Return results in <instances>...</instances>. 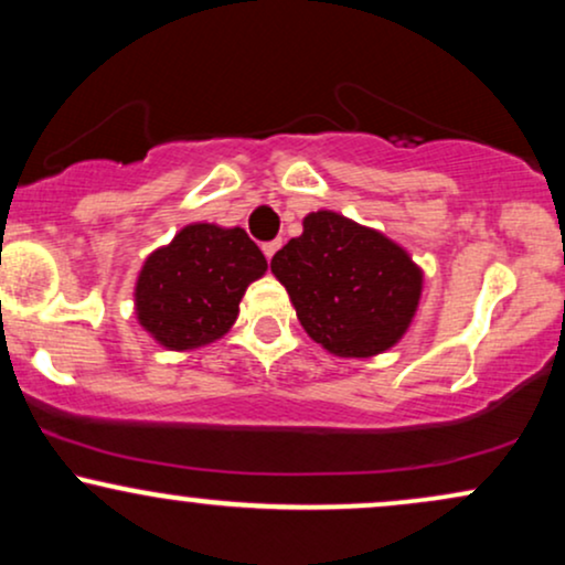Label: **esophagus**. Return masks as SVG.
Here are the masks:
<instances>
[{"label": "esophagus", "mask_w": 565, "mask_h": 565, "mask_svg": "<svg viewBox=\"0 0 565 565\" xmlns=\"http://www.w3.org/2000/svg\"><path fill=\"white\" fill-rule=\"evenodd\" d=\"M278 249H281V242H278V238H276V242H268V244H263V252H265V257H268V263L274 260V255H276Z\"/></svg>", "instance_id": "1"}]
</instances>
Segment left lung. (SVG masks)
<instances>
[{
	"instance_id": "obj_1",
	"label": "left lung",
	"mask_w": 565,
	"mask_h": 565,
	"mask_svg": "<svg viewBox=\"0 0 565 565\" xmlns=\"http://www.w3.org/2000/svg\"><path fill=\"white\" fill-rule=\"evenodd\" d=\"M270 270L305 332L340 359L393 348L423 295V270L406 249L329 210L302 220V236L276 252Z\"/></svg>"
}]
</instances>
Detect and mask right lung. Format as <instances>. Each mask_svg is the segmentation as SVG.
<instances>
[{
  "label": "right lung",
  "instance_id": "right-lung-1",
  "mask_svg": "<svg viewBox=\"0 0 565 565\" xmlns=\"http://www.w3.org/2000/svg\"><path fill=\"white\" fill-rule=\"evenodd\" d=\"M268 270L244 228L185 225L148 255L135 287V313L159 345L191 350L233 327L246 287Z\"/></svg>",
  "mask_w": 565,
  "mask_h": 565
}]
</instances>
